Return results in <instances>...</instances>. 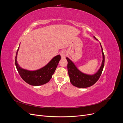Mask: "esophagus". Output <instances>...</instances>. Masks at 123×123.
<instances>
[{
    "instance_id": "obj_1",
    "label": "esophagus",
    "mask_w": 123,
    "mask_h": 123,
    "mask_svg": "<svg viewBox=\"0 0 123 123\" xmlns=\"http://www.w3.org/2000/svg\"><path fill=\"white\" fill-rule=\"evenodd\" d=\"M60 54H61V57H62V58H65L66 56V55H67L66 51H62L61 52Z\"/></svg>"
}]
</instances>
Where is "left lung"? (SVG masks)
<instances>
[{
  "instance_id": "8db88e82",
  "label": "left lung",
  "mask_w": 123,
  "mask_h": 123,
  "mask_svg": "<svg viewBox=\"0 0 123 123\" xmlns=\"http://www.w3.org/2000/svg\"><path fill=\"white\" fill-rule=\"evenodd\" d=\"M94 37L96 39L95 36H94ZM101 48L103 58L102 65L98 71L92 75H87V74L81 72L80 71L77 69L73 62L70 60L68 57H66L67 60L68 61L67 68L68 74L70 77V81L71 83L74 86L80 88H87L93 85L98 80L102 74L104 67V64H105V55L103 52L102 46Z\"/></svg>"
}]
</instances>
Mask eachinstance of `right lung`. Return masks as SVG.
<instances>
[{
	"label": "right lung",
	"instance_id": "1",
	"mask_svg": "<svg viewBox=\"0 0 123 123\" xmlns=\"http://www.w3.org/2000/svg\"><path fill=\"white\" fill-rule=\"evenodd\" d=\"M15 57V65L18 73L23 80L28 84L37 86L49 82L57 68L58 62L61 58L60 55L56 56L43 68L36 71H28L21 68L18 66L16 61L18 50Z\"/></svg>",
	"mask_w": 123,
	"mask_h": 123
}]
</instances>
